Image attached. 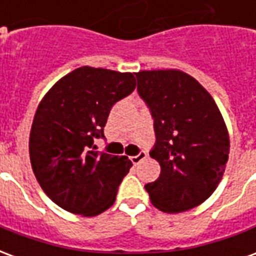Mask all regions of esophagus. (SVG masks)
Returning a JSON list of instances; mask_svg holds the SVG:
<instances>
[{
  "instance_id": "34e87169",
  "label": "esophagus",
  "mask_w": 256,
  "mask_h": 256,
  "mask_svg": "<svg viewBox=\"0 0 256 256\" xmlns=\"http://www.w3.org/2000/svg\"><path fill=\"white\" fill-rule=\"evenodd\" d=\"M146 156H148V155H146V152H145V150H141L138 155L132 156L130 159H132V162H133L134 164H138V163H141V162L146 159Z\"/></svg>"
}]
</instances>
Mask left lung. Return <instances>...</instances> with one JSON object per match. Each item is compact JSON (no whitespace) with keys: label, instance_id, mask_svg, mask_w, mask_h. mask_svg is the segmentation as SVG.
Instances as JSON below:
<instances>
[{"label":"left lung","instance_id":"obj_1","mask_svg":"<svg viewBox=\"0 0 256 256\" xmlns=\"http://www.w3.org/2000/svg\"><path fill=\"white\" fill-rule=\"evenodd\" d=\"M140 96L155 120L156 144L150 158L160 176L145 185L156 208L182 212L212 194L229 159V133L207 90L180 70L136 72Z\"/></svg>","mask_w":256,"mask_h":256}]
</instances>
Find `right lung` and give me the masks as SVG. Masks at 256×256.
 <instances>
[{"instance_id": "obj_1", "label": "right lung", "mask_w": 256, "mask_h": 256, "mask_svg": "<svg viewBox=\"0 0 256 256\" xmlns=\"http://www.w3.org/2000/svg\"><path fill=\"white\" fill-rule=\"evenodd\" d=\"M136 89L132 72L94 67L74 70L49 89L30 132L32 172L48 198L66 211L94 216L115 203L133 166L128 156L94 150L108 114Z\"/></svg>"}]
</instances>
